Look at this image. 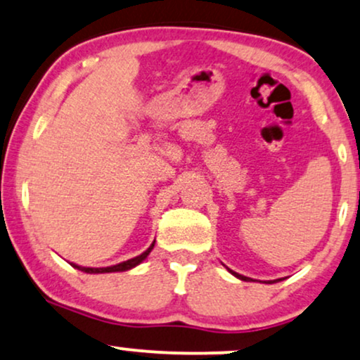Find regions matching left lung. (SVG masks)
Instances as JSON below:
<instances>
[{"instance_id":"8db88e82","label":"left lung","mask_w":360,"mask_h":360,"mask_svg":"<svg viewBox=\"0 0 360 360\" xmlns=\"http://www.w3.org/2000/svg\"><path fill=\"white\" fill-rule=\"evenodd\" d=\"M228 270H229V268H228ZM229 271H231V270H229ZM231 274L235 275L236 278H240V280H245V281H253V280H251V278H248V276H243V275L236 274V271H231ZM280 280H281V278H280ZM280 280H270V281H268V283H274V281H280Z\"/></svg>"}]
</instances>
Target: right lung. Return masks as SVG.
<instances>
[{"label":"right lung","mask_w":360,"mask_h":360,"mask_svg":"<svg viewBox=\"0 0 360 360\" xmlns=\"http://www.w3.org/2000/svg\"><path fill=\"white\" fill-rule=\"evenodd\" d=\"M154 243H155V241H153V245H150L149 248H147V250L144 251V253L139 255V257L127 259V262L117 263V265H112V266H105V268H86V266L75 265V263H70V265H72L73 268H77V270L85 271V274H112V271H127V270H131V268L137 266L139 263L144 262V259L147 258V255H149L150 251H153V248H154Z\"/></svg>","instance_id":"right-lung-1"}]
</instances>
